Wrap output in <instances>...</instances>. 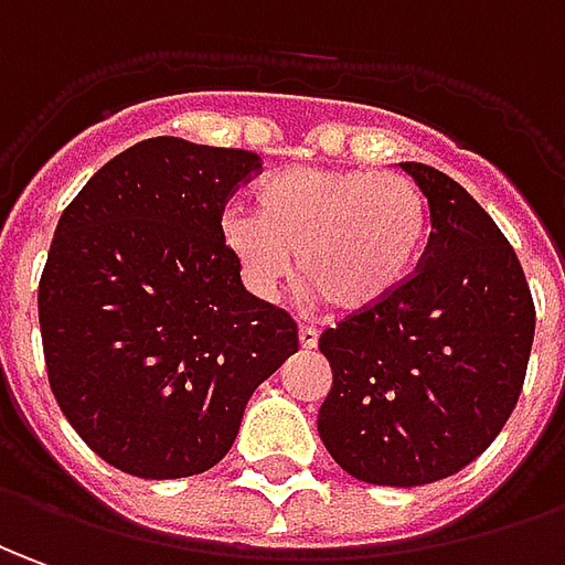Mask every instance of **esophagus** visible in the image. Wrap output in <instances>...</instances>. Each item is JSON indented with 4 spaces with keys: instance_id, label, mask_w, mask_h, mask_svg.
Instances as JSON below:
<instances>
[{
    "instance_id": "1",
    "label": "esophagus",
    "mask_w": 565,
    "mask_h": 565,
    "mask_svg": "<svg viewBox=\"0 0 565 565\" xmlns=\"http://www.w3.org/2000/svg\"><path fill=\"white\" fill-rule=\"evenodd\" d=\"M298 341H301V348L305 350H313L317 348V341H320V332H317L313 326H301V329H298Z\"/></svg>"
}]
</instances>
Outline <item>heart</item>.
I'll use <instances>...</instances> for the list:
<instances>
[{
  "mask_svg": "<svg viewBox=\"0 0 565 565\" xmlns=\"http://www.w3.org/2000/svg\"><path fill=\"white\" fill-rule=\"evenodd\" d=\"M255 209L221 221L245 282L274 295L298 255L301 286L350 317L406 289L430 243L427 196L391 171L295 166L258 186Z\"/></svg>",
  "mask_w": 565,
  "mask_h": 565,
  "instance_id": "b5f03b06",
  "label": "heart"
}]
</instances>
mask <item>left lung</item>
I'll list each match as a JSON object with an SVG mask.
<instances>
[{"instance_id":"obj_1","label":"left lung","mask_w":565,"mask_h":565,"mask_svg":"<svg viewBox=\"0 0 565 565\" xmlns=\"http://www.w3.org/2000/svg\"><path fill=\"white\" fill-rule=\"evenodd\" d=\"M430 205L418 274L320 334L332 365L317 430L350 477L424 486L489 449L526 381L535 305L520 258L449 174L399 162Z\"/></svg>"}]
</instances>
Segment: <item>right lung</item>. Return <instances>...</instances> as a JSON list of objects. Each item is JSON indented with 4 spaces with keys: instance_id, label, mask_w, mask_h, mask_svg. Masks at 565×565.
Instances as JSON below:
<instances>
[{
    "instance_id": "add662e5",
    "label": "right lung",
    "mask_w": 565,
    "mask_h": 565,
    "mask_svg": "<svg viewBox=\"0 0 565 565\" xmlns=\"http://www.w3.org/2000/svg\"><path fill=\"white\" fill-rule=\"evenodd\" d=\"M260 157L150 138L57 221L39 279L49 384L85 446L143 480L215 468L298 322L245 291L221 221Z\"/></svg>"
}]
</instances>
